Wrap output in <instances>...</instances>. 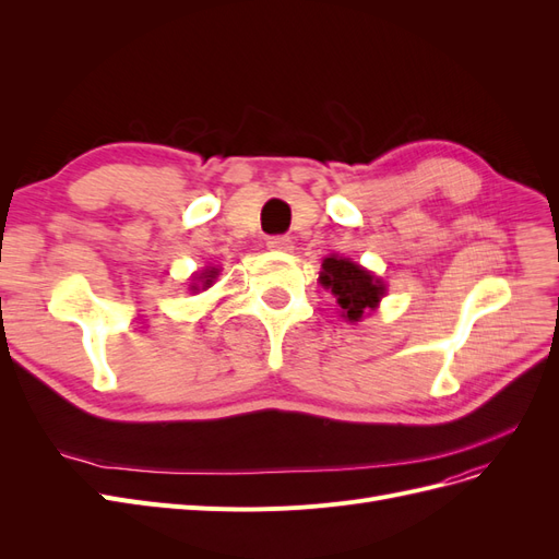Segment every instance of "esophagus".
<instances>
[{
    "label": "esophagus",
    "mask_w": 559,
    "mask_h": 559,
    "mask_svg": "<svg viewBox=\"0 0 559 559\" xmlns=\"http://www.w3.org/2000/svg\"><path fill=\"white\" fill-rule=\"evenodd\" d=\"M267 249L273 251H292L294 242L289 235H273V238H267Z\"/></svg>",
    "instance_id": "obj_1"
}]
</instances>
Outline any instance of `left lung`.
Segmentation results:
<instances>
[{"instance_id":"left-lung-1","label":"left lung","mask_w":559,"mask_h":559,"mask_svg":"<svg viewBox=\"0 0 559 559\" xmlns=\"http://www.w3.org/2000/svg\"><path fill=\"white\" fill-rule=\"evenodd\" d=\"M321 284L331 289L337 306L343 308V317L349 321H359L364 312L373 310L384 294V284L349 259L329 257L321 263Z\"/></svg>"}]
</instances>
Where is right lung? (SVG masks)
Segmentation results:
<instances>
[{
    "label": "right lung",
    "mask_w": 559,
    "mask_h": 559,
    "mask_svg": "<svg viewBox=\"0 0 559 559\" xmlns=\"http://www.w3.org/2000/svg\"><path fill=\"white\" fill-rule=\"evenodd\" d=\"M218 275V270L216 267H212V270H207V273H202L198 280L202 282V289H205V286H210L212 284V280ZM193 289H200V286H193Z\"/></svg>",
    "instance_id": "1"
}]
</instances>
